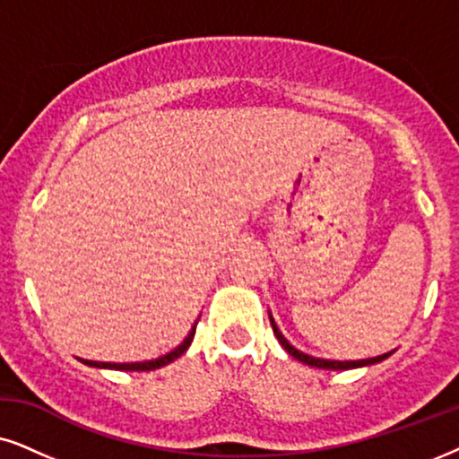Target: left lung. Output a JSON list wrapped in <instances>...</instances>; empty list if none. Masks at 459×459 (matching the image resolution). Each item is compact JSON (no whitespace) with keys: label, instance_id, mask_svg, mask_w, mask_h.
<instances>
[{"label":"left lung","instance_id":"left-lung-1","mask_svg":"<svg viewBox=\"0 0 459 459\" xmlns=\"http://www.w3.org/2000/svg\"><path fill=\"white\" fill-rule=\"evenodd\" d=\"M268 319H271L273 332H274V335H277L279 344L283 346L285 351L290 352L293 359H298V361H300V363H307V365H310V368H319V369H333V371H342V369H357V368H368V365H376V363L384 361V359H388L390 354L394 352V351H390V352H384V354H380V357L361 359V361H329V359H316V357H310V354H307V352L298 351L296 346H291V344H290V340H287L285 335L281 333V329L277 327V323H274L273 315H271V310H268Z\"/></svg>","mask_w":459,"mask_h":459}]
</instances>
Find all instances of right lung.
<instances>
[{
    "label": "right lung",
    "instance_id": "right-lung-1",
    "mask_svg": "<svg viewBox=\"0 0 459 459\" xmlns=\"http://www.w3.org/2000/svg\"><path fill=\"white\" fill-rule=\"evenodd\" d=\"M195 327H197V321H195V325L191 327V332L185 338L182 344H178L174 348V351H169L163 354V357H157L152 359V361H140V363H105V361H88V359H79L83 365H90V368H98V369H117V371H151V369H159L163 368V365L176 361V359L180 357V354L186 352V348L191 346V342L195 338Z\"/></svg>",
    "mask_w": 459,
    "mask_h": 459
}]
</instances>
